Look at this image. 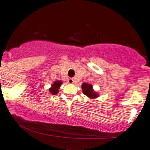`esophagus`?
<instances>
[{"label":"esophagus","instance_id":"esophagus-1","mask_svg":"<svg viewBox=\"0 0 150 150\" xmlns=\"http://www.w3.org/2000/svg\"><path fill=\"white\" fill-rule=\"evenodd\" d=\"M67 81H68V83H70V84L75 83V81H74V80L72 78H69L68 80H67Z\"/></svg>","mask_w":150,"mask_h":150}]
</instances>
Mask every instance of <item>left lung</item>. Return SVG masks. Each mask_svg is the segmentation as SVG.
<instances>
[{"label": "left lung", "mask_w": 150, "mask_h": 150, "mask_svg": "<svg viewBox=\"0 0 150 150\" xmlns=\"http://www.w3.org/2000/svg\"><path fill=\"white\" fill-rule=\"evenodd\" d=\"M82 90H83V92L84 95H85L86 96H88V98H92V99H94L95 98H98V93H95L93 90V86H92L90 84L88 83H83L82 85Z\"/></svg>", "instance_id": "8db88e82"}]
</instances>
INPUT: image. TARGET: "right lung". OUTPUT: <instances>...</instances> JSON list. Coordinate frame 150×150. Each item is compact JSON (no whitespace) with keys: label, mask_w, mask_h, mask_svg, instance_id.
Instances as JSON below:
<instances>
[{"label":"right lung","mask_w":150,"mask_h":150,"mask_svg":"<svg viewBox=\"0 0 150 150\" xmlns=\"http://www.w3.org/2000/svg\"><path fill=\"white\" fill-rule=\"evenodd\" d=\"M62 82L60 81V80H57L55 83L51 85V88L49 89V91L50 92V93H52V95H56L58 93L59 88H60V85H62Z\"/></svg>","instance_id":"add662e5"}]
</instances>
